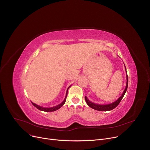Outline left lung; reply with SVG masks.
<instances>
[{
    "instance_id": "8db88e82",
    "label": "left lung",
    "mask_w": 150,
    "mask_h": 150,
    "mask_svg": "<svg viewBox=\"0 0 150 150\" xmlns=\"http://www.w3.org/2000/svg\"><path fill=\"white\" fill-rule=\"evenodd\" d=\"M127 70V69H126ZM127 86H126V88L125 89V91H123V93L122 94V96L118 99L117 101H115V102L112 103L111 104H109V105H97V104H95L93 103H92L86 97H85V100L86 101V103H87L88 105L91 107V108L93 109H96L97 110V111H111V110H112L113 109H114L115 108H116L119 104L120 103V101L122 100L125 93L127 90L128 88V75H127Z\"/></svg>"
}]
</instances>
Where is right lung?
I'll list each match as a JSON object with an SVG mask.
<instances>
[{"label":"right lung","mask_w":150,"mask_h":150,"mask_svg":"<svg viewBox=\"0 0 150 150\" xmlns=\"http://www.w3.org/2000/svg\"><path fill=\"white\" fill-rule=\"evenodd\" d=\"M70 87V86H69V87L68 88V89H69ZM68 89H67V90L66 96V97H65V98H64V100L62 102V103H61V104H59V105H58V106H56L53 107V108H42V107H41V106H38V105H37L36 104L32 103V102H31V103H32V104H33V105L34 106H35V107H36L37 109H38L39 110H41V111H45V112H52V111H57V110H58V109H59L61 107H62L63 105H64V104L65 103L66 100L67 95Z\"/></svg>","instance_id":"add662e5"}]
</instances>
